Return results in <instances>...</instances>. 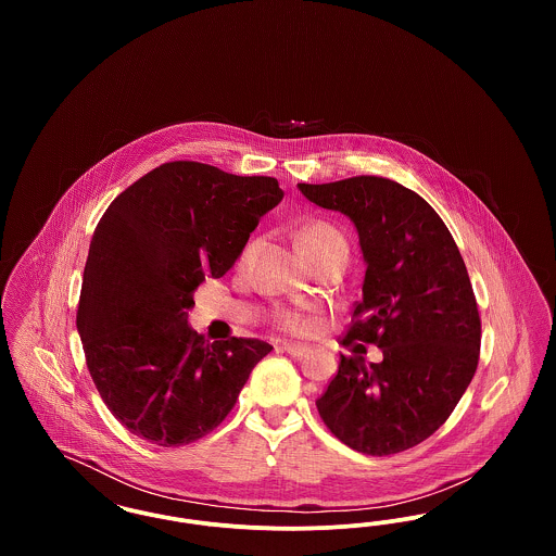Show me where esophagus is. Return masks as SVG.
<instances>
[{
  "mask_svg": "<svg viewBox=\"0 0 556 556\" xmlns=\"http://www.w3.org/2000/svg\"><path fill=\"white\" fill-rule=\"evenodd\" d=\"M281 350H283L286 354L293 356V358H302V356L308 354V348H306V345L281 344Z\"/></svg>",
  "mask_w": 556,
  "mask_h": 556,
  "instance_id": "1",
  "label": "esophagus"
}]
</instances>
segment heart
<instances>
[{
  "instance_id": "heart-1",
  "label": "heart",
  "mask_w": 556,
  "mask_h": 556,
  "mask_svg": "<svg viewBox=\"0 0 556 556\" xmlns=\"http://www.w3.org/2000/svg\"><path fill=\"white\" fill-rule=\"evenodd\" d=\"M300 245H302L304 254L315 256V254L331 252L336 248H348V241H345L344 233L338 231L333 225H329V223H311L300 233ZM245 254H243V258H245ZM281 327L288 329L291 333H306L308 331L306 320L295 317V315L281 317Z\"/></svg>"
}]
</instances>
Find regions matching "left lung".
<instances>
[{"instance_id": "1", "label": "left lung", "mask_w": 556, "mask_h": 556, "mask_svg": "<svg viewBox=\"0 0 556 556\" xmlns=\"http://www.w3.org/2000/svg\"><path fill=\"white\" fill-rule=\"evenodd\" d=\"M298 189L352 220L367 273L342 344L383 354L370 365L342 356L318 415L363 454L413 448L448 419L476 375L481 323L467 266L444 220L408 187L352 177Z\"/></svg>"}]
</instances>
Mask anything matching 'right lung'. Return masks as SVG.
I'll return each instance as SVG.
<instances>
[{
	"mask_svg": "<svg viewBox=\"0 0 556 556\" xmlns=\"http://www.w3.org/2000/svg\"><path fill=\"white\" fill-rule=\"evenodd\" d=\"M281 200L273 177L179 160L108 206L83 270L77 331L100 396L132 435L164 448L200 440L273 350L245 338L206 344L187 311Z\"/></svg>",
	"mask_w": 556,
	"mask_h": 556,
	"instance_id": "obj_1",
	"label": "right lung"
}]
</instances>
